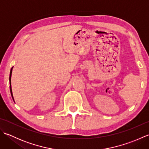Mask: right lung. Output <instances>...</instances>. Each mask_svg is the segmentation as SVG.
<instances>
[{
    "instance_id": "obj_1",
    "label": "right lung",
    "mask_w": 149,
    "mask_h": 149,
    "mask_svg": "<svg viewBox=\"0 0 149 149\" xmlns=\"http://www.w3.org/2000/svg\"><path fill=\"white\" fill-rule=\"evenodd\" d=\"M11 73H12V69L11 70V72H10V76H9V82H10V91H11V96H12V98H13V100H14V99H13V93H12V90H11Z\"/></svg>"
}]
</instances>
